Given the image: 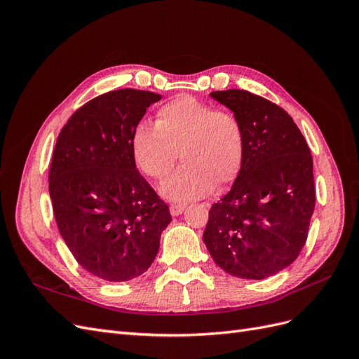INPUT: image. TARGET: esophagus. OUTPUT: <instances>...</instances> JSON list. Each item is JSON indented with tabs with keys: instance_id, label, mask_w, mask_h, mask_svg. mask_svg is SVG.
<instances>
[{
	"instance_id": "34e87169",
	"label": "esophagus",
	"mask_w": 359,
	"mask_h": 359,
	"mask_svg": "<svg viewBox=\"0 0 359 359\" xmlns=\"http://www.w3.org/2000/svg\"><path fill=\"white\" fill-rule=\"evenodd\" d=\"M170 214L172 215H180V214H182V211L186 210V205L184 203H170Z\"/></svg>"
}]
</instances>
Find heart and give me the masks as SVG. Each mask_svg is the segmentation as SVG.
<instances>
[{
	"mask_svg": "<svg viewBox=\"0 0 359 359\" xmlns=\"http://www.w3.org/2000/svg\"><path fill=\"white\" fill-rule=\"evenodd\" d=\"M178 151L184 165L163 184V196L187 202L208 194L215 184L227 186L240 173L245 153L240 116L193 95H178L160 107L156 124L142 121L135 127L132 154L149 178L165 180Z\"/></svg>",
	"mask_w": 359,
	"mask_h": 359,
	"instance_id": "obj_1",
	"label": "heart"
}]
</instances>
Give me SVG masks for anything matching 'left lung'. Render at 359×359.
<instances>
[{
	"instance_id": "8db88e82",
	"label": "left lung",
	"mask_w": 359,
	"mask_h": 359,
	"mask_svg": "<svg viewBox=\"0 0 359 359\" xmlns=\"http://www.w3.org/2000/svg\"><path fill=\"white\" fill-rule=\"evenodd\" d=\"M240 116L245 153L229 193L214 203L203 243L227 274L262 280L295 260L316 202L310 148L292 116L244 90L211 93Z\"/></svg>"
}]
</instances>
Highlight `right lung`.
<instances>
[{"label":"right lung","mask_w":359,"mask_h":359,"mask_svg":"<svg viewBox=\"0 0 359 359\" xmlns=\"http://www.w3.org/2000/svg\"><path fill=\"white\" fill-rule=\"evenodd\" d=\"M160 99L133 88L104 93L69 118L53 148L49 194L58 231L76 262L106 281L144 274L172 220L132 154L135 127Z\"/></svg>","instance_id":"right-lung-1"}]
</instances>
